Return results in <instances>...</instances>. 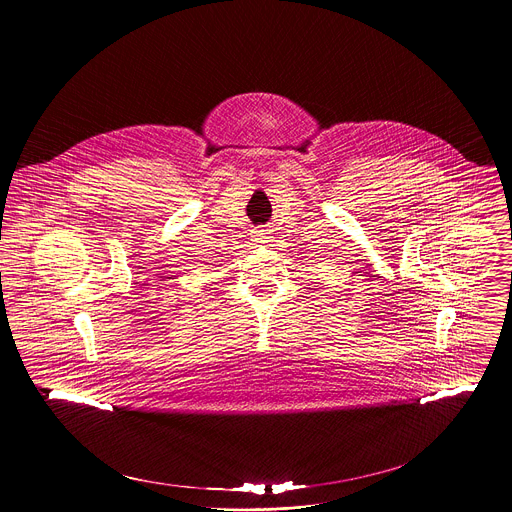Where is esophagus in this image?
I'll return each instance as SVG.
<instances>
[{"mask_svg": "<svg viewBox=\"0 0 512 512\" xmlns=\"http://www.w3.org/2000/svg\"><path fill=\"white\" fill-rule=\"evenodd\" d=\"M268 238H270V236H268V232H266V230H262V228L254 230V242H258V246H264V244H268V242H270Z\"/></svg>", "mask_w": 512, "mask_h": 512, "instance_id": "obj_1", "label": "esophagus"}]
</instances>
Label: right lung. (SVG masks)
<instances>
[{"mask_svg": "<svg viewBox=\"0 0 512 512\" xmlns=\"http://www.w3.org/2000/svg\"><path fill=\"white\" fill-rule=\"evenodd\" d=\"M69 418H73V420H84V418H88V408H82V406H69Z\"/></svg>", "mask_w": 512, "mask_h": 512, "instance_id": "right-lung-1", "label": "right lung"}]
</instances>
